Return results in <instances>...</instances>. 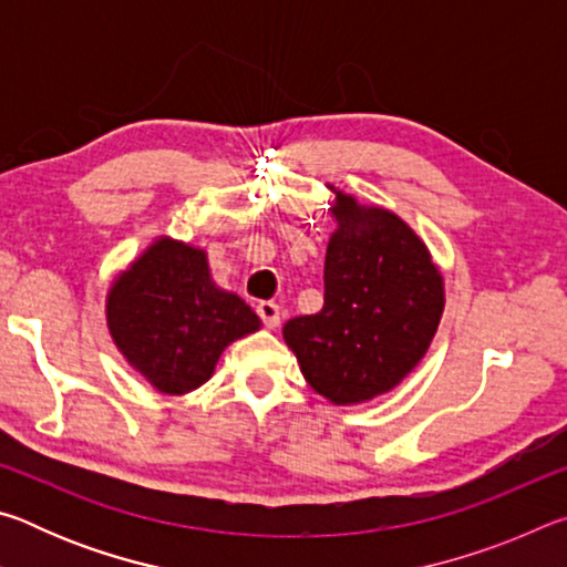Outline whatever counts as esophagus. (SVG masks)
<instances>
[{
    "instance_id": "34e87169",
    "label": "esophagus",
    "mask_w": 567,
    "mask_h": 567,
    "mask_svg": "<svg viewBox=\"0 0 567 567\" xmlns=\"http://www.w3.org/2000/svg\"><path fill=\"white\" fill-rule=\"evenodd\" d=\"M257 315H260V320L265 322V328H270V330L280 328V318H282L280 305H275V302H260V305H257Z\"/></svg>"
}]
</instances>
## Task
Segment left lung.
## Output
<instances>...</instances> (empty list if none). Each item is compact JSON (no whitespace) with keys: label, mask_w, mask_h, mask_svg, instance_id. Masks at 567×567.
I'll list each match as a JSON object with an SVG mask.
<instances>
[{"label":"left lung","mask_w":567,"mask_h":567,"mask_svg":"<svg viewBox=\"0 0 567 567\" xmlns=\"http://www.w3.org/2000/svg\"><path fill=\"white\" fill-rule=\"evenodd\" d=\"M328 187L338 229L324 255V305L287 320L282 338L315 392L358 405L395 390L425 358L445 310V282L405 219Z\"/></svg>","instance_id":"1"}]
</instances>
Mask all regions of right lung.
<instances>
[{
    "label": "right lung",
    "mask_w": 567,
    "mask_h": 567,
    "mask_svg": "<svg viewBox=\"0 0 567 567\" xmlns=\"http://www.w3.org/2000/svg\"><path fill=\"white\" fill-rule=\"evenodd\" d=\"M104 312L124 360L165 395L205 385L227 344L262 324L243 297L215 285L205 249L172 237L114 277Z\"/></svg>",
    "instance_id": "add662e5"
}]
</instances>
